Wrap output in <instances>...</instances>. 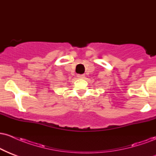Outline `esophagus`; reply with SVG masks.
Listing matches in <instances>:
<instances>
[{
  "label": "esophagus",
  "instance_id": "esophagus-1",
  "mask_svg": "<svg viewBox=\"0 0 156 156\" xmlns=\"http://www.w3.org/2000/svg\"><path fill=\"white\" fill-rule=\"evenodd\" d=\"M77 77H78V78H83L84 77H85V75H83V74H78V75H77Z\"/></svg>",
  "mask_w": 156,
  "mask_h": 156
}]
</instances>
